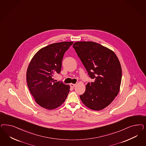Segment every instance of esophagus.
<instances>
[{
    "label": "esophagus",
    "instance_id": "obj_1",
    "mask_svg": "<svg viewBox=\"0 0 146 146\" xmlns=\"http://www.w3.org/2000/svg\"><path fill=\"white\" fill-rule=\"evenodd\" d=\"M70 87H71V88H74L76 86V84H75L71 83V84H70Z\"/></svg>",
    "mask_w": 146,
    "mask_h": 146
}]
</instances>
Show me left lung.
<instances>
[{
  "label": "left lung",
  "mask_w": 146,
  "mask_h": 146,
  "mask_svg": "<svg viewBox=\"0 0 146 146\" xmlns=\"http://www.w3.org/2000/svg\"><path fill=\"white\" fill-rule=\"evenodd\" d=\"M72 47L94 82L86 85L80 98L85 105L99 111L108 106L117 96L122 77L121 67L115 54L92 41H79Z\"/></svg>",
  "instance_id": "8db88e82"
}]
</instances>
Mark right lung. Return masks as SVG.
<instances>
[{"label": "right lung", "instance_id": "obj_1", "mask_svg": "<svg viewBox=\"0 0 146 146\" xmlns=\"http://www.w3.org/2000/svg\"><path fill=\"white\" fill-rule=\"evenodd\" d=\"M73 42L55 43L40 49L28 65L26 80L36 103L49 110L60 106L70 90L69 85L55 82L54 77L60 74L65 52Z\"/></svg>", "mask_w": 146, "mask_h": 146}]
</instances>
